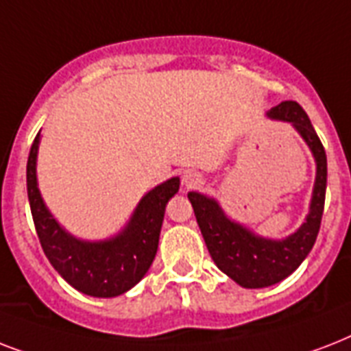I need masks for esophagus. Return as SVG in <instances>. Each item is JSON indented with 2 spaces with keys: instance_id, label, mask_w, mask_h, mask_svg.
I'll return each mask as SVG.
<instances>
[{
  "instance_id": "obj_1",
  "label": "esophagus",
  "mask_w": 351,
  "mask_h": 351,
  "mask_svg": "<svg viewBox=\"0 0 351 351\" xmlns=\"http://www.w3.org/2000/svg\"><path fill=\"white\" fill-rule=\"evenodd\" d=\"M202 182V176L198 175V173H193V171H186L184 175H182V184L186 187H195L198 186Z\"/></svg>"
}]
</instances>
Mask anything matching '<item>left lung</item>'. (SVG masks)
<instances>
[{
  "mask_svg": "<svg viewBox=\"0 0 351 351\" xmlns=\"http://www.w3.org/2000/svg\"><path fill=\"white\" fill-rule=\"evenodd\" d=\"M266 117L288 121L304 140L315 160L310 211L299 230L286 239H266L230 219L213 197L197 191L187 193L213 262L220 271L247 289L267 288L280 282L302 264L315 244L326 197V153L304 109L297 101H282L271 107Z\"/></svg>",
  "mask_w": 351,
  "mask_h": 351,
  "instance_id": "1",
  "label": "left lung"
}]
</instances>
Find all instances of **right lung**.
<instances>
[{
  "mask_svg": "<svg viewBox=\"0 0 351 351\" xmlns=\"http://www.w3.org/2000/svg\"><path fill=\"white\" fill-rule=\"evenodd\" d=\"M41 131L36 134L27 162V193L36 233L52 267L74 289L90 297L111 299L136 286L149 271L158 250L165 206L180 187L173 176L145 193L131 219L109 239L84 240L63 228L41 197L36 175Z\"/></svg>",
  "mask_w": 351,
  "mask_h": 351,
  "instance_id": "obj_1",
  "label": "right lung"
}]
</instances>
